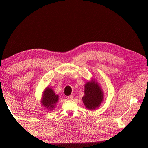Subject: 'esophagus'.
Segmentation results:
<instances>
[{
  "instance_id": "obj_1",
  "label": "esophagus",
  "mask_w": 148,
  "mask_h": 148,
  "mask_svg": "<svg viewBox=\"0 0 148 148\" xmlns=\"http://www.w3.org/2000/svg\"><path fill=\"white\" fill-rule=\"evenodd\" d=\"M66 99H67V100H72V99H73V97H72V95L67 96L66 97Z\"/></svg>"
}]
</instances>
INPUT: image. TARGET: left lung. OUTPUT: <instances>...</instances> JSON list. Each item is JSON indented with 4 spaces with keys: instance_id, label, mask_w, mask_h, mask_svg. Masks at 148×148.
Listing matches in <instances>:
<instances>
[{
    "instance_id": "left-lung-1",
    "label": "left lung",
    "mask_w": 148,
    "mask_h": 148,
    "mask_svg": "<svg viewBox=\"0 0 148 148\" xmlns=\"http://www.w3.org/2000/svg\"><path fill=\"white\" fill-rule=\"evenodd\" d=\"M84 95L83 101L88 109H95L100 106L103 100V92L99 85L95 81L88 82L85 84Z\"/></svg>"
}]
</instances>
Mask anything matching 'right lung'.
<instances>
[{"instance_id":"1","label":"right lung","mask_w":148,"mask_h":148,"mask_svg":"<svg viewBox=\"0 0 148 148\" xmlns=\"http://www.w3.org/2000/svg\"><path fill=\"white\" fill-rule=\"evenodd\" d=\"M58 95H55L53 90L50 88H47L44 92L42 99V104L49 109H52L55 108L56 103L58 102Z\"/></svg>"}]
</instances>
